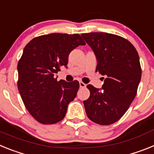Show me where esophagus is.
I'll return each instance as SVG.
<instances>
[{
	"mask_svg": "<svg viewBox=\"0 0 154 154\" xmlns=\"http://www.w3.org/2000/svg\"><path fill=\"white\" fill-rule=\"evenodd\" d=\"M79 86L81 87V88H85V87L86 86V85H85L84 82H79Z\"/></svg>",
	"mask_w": 154,
	"mask_h": 154,
	"instance_id": "esophagus-1",
	"label": "esophagus"
}]
</instances>
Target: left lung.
Masks as SVG:
<instances>
[{
	"instance_id": "1",
	"label": "left lung",
	"mask_w": 154,
	"mask_h": 154,
	"mask_svg": "<svg viewBox=\"0 0 154 154\" xmlns=\"http://www.w3.org/2000/svg\"><path fill=\"white\" fill-rule=\"evenodd\" d=\"M97 59L96 72L103 75L102 89L92 85L83 101L87 116L94 123L110 125L127 111L137 95L141 79L140 58L134 46L118 35L104 32L82 34Z\"/></svg>"
}]
</instances>
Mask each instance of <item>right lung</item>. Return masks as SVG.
<instances>
[{"label":"right lung","mask_w":154,"mask_h":154,"mask_svg":"<svg viewBox=\"0 0 154 154\" xmlns=\"http://www.w3.org/2000/svg\"><path fill=\"white\" fill-rule=\"evenodd\" d=\"M85 42L78 34L53 33L37 37L24 48L17 64V88L24 106L38 122L54 124L65 117L76 97L78 81H57L60 67L67 68L70 52Z\"/></svg>","instance_id":"add662e5"}]
</instances>
